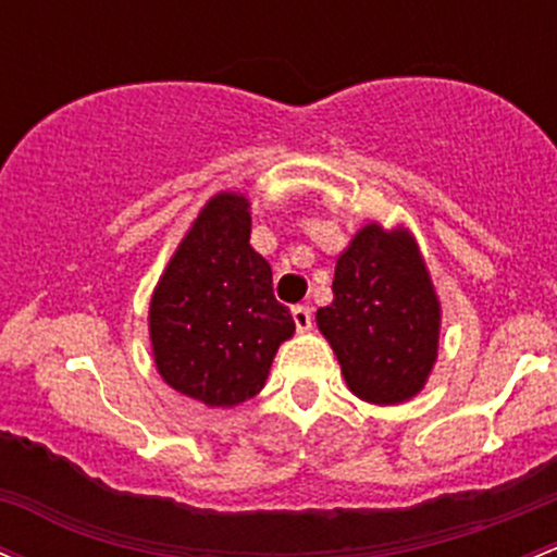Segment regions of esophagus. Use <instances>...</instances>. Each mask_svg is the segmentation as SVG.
Masks as SVG:
<instances>
[{
    "label": "esophagus",
    "mask_w": 557,
    "mask_h": 557,
    "mask_svg": "<svg viewBox=\"0 0 557 557\" xmlns=\"http://www.w3.org/2000/svg\"><path fill=\"white\" fill-rule=\"evenodd\" d=\"M293 322H296V327L301 330V333H307L311 330V309L309 307H293Z\"/></svg>",
    "instance_id": "obj_1"
}]
</instances>
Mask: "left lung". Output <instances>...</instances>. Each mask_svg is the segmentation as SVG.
Instances as JSON below:
<instances>
[{"label":"left lung","instance_id":"obj_1","mask_svg":"<svg viewBox=\"0 0 557 557\" xmlns=\"http://www.w3.org/2000/svg\"><path fill=\"white\" fill-rule=\"evenodd\" d=\"M317 327L354 396L381 407L418 396L438 359L442 301L412 232L377 222L357 230Z\"/></svg>","mask_w":557,"mask_h":557}]
</instances>
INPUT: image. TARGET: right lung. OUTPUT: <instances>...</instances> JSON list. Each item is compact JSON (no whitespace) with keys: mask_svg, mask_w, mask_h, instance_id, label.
I'll return each mask as SVG.
<instances>
[{"mask_svg":"<svg viewBox=\"0 0 557 557\" xmlns=\"http://www.w3.org/2000/svg\"><path fill=\"white\" fill-rule=\"evenodd\" d=\"M148 330L158 375L189 399L230 409L264 388L296 322L274 301L272 267L250 248L246 195L206 200L158 277Z\"/></svg>","mask_w":557,"mask_h":557,"instance_id":"1","label":"right lung"}]
</instances>
